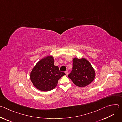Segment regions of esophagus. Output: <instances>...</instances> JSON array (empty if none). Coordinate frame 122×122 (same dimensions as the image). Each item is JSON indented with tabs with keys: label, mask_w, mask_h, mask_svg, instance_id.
I'll use <instances>...</instances> for the list:
<instances>
[{
	"label": "esophagus",
	"mask_w": 122,
	"mask_h": 122,
	"mask_svg": "<svg viewBox=\"0 0 122 122\" xmlns=\"http://www.w3.org/2000/svg\"><path fill=\"white\" fill-rule=\"evenodd\" d=\"M65 73H66V75H68V73H69V72L68 71H65Z\"/></svg>",
	"instance_id": "1"
}]
</instances>
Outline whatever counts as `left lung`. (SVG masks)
I'll list each match as a JSON object with an SVG mask.
<instances>
[{
  "label": "left lung",
  "mask_w": 122,
  "mask_h": 122,
  "mask_svg": "<svg viewBox=\"0 0 122 122\" xmlns=\"http://www.w3.org/2000/svg\"><path fill=\"white\" fill-rule=\"evenodd\" d=\"M72 66V71L68 77L75 85L85 87L93 81L95 76V71L86 59L74 58Z\"/></svg>",
  "instance_id": "obj_1"
}]
</instances>
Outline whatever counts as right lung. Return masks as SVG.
I'll list each match as a JSON object with an SVG mask.
<instances>
[{"instance_id": "obj_1", "label": "right lung", "mask_w": 122, "mask_h": 122, "mask_svg": "<svg viewBox=\"0 0 122 122\" xmlns=\"http://www.w3.org/2000/svg\"><path fill=\"white\" fill-rule=\"evenodd\" d=\"M52 56L40 60L33 68L30 80L37 89L43 92L51 91L56 87L58 81L66 74L54 66Z\"/></svg>"}]
</instances>
